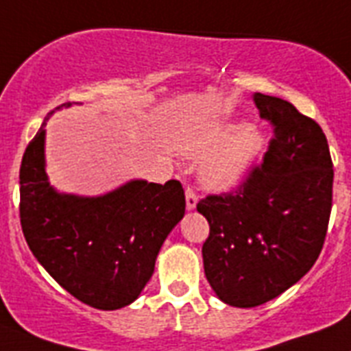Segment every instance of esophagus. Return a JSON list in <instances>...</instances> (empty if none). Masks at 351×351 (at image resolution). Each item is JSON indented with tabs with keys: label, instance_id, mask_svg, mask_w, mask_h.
<instances>
[{
	"label": "esophagus",
	"instance_id": "34e87169",
	"mask_svg": "<svg viewBox=\"0 0 351 351\" xmlns=\"http://www.w3.org/2000/svg\"><path fill=\"white\" fill-rule=\"evenodd\" d=\"M196 203H198V196L191 187H185V207L187 210H194L196 208Z\"/></svg>",
	"mask_w": 351,
	"mask_h": 351
}]
</instances>
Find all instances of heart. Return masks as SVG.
Returning a JSON list of instances; mask_svg holds the SVG:
<instances>
[{
	"instance_id": "1",
	"label": "heart",
	"mask_w": 351,
	"mask_h": 351,
	"mask_svg": "<svg viewBox=\"0 0 351 351\" xmlns=\"http://www.w3.org/2000/svg\"><path fill=\"white\" fill-rule=\"evenodd\" d=\"M182 153L205 160L202 182L214 191L235 189L264 149V135L253 126L225 125L182 144Z\"/></svg>"
}]
</instances>
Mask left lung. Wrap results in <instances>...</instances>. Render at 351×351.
Returning <instances> with one entry per match:
<instances>
[{"instance_id":"obj_1","label":"left lung","mask_w":351,"mask_h":351,"mask_svg":"<svg viewBox=\"0 0 351 351\" xmlns=\"http://www.w3.org/2000/svg\"><path fill=\"white\" fill-rule=\"evenodd\" d=\"M258 114L275 126L261 166L239 189L196 205L210 234L203 267L217 298L239 308L280 296L319 257L332 210L330 149L321 126L294 105L255 93Z\"/></svg>"}]
</instances>
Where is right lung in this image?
Wrapping results in <instances>:
<instances>
[{
    "instance_id": "1",
    "label": "right lung",
    "mask_w": 351,
    "mask_h": 351,
    "mask_svg": "<svg viewBox=\"0 0 351 351\" xmlns=\"http://www.w3.org/2000/svg\"><path fill=\"white\" fill-rule=\"evenodd\" d=\"M53 112L21 162L25 239L40 266L76 300L101 311L126 307L139 298L162 244L184 217L182 184L130 180L101 196L58 193L44 157V126Z\"/></svg>"
}]
</instances>
